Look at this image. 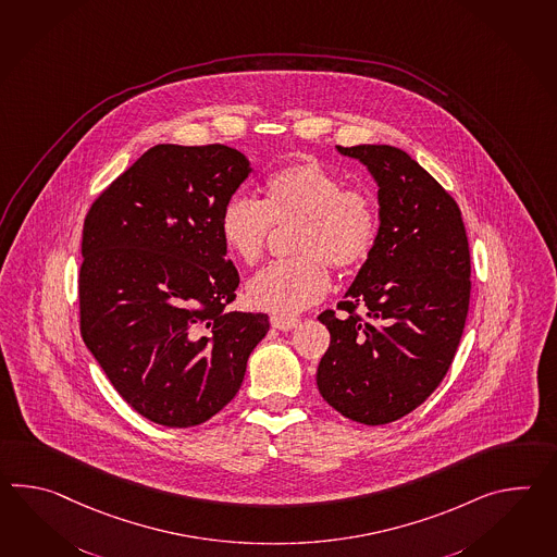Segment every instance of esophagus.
I'll return each mask as SVG.
<instances>
[{
    "instance_id": "34e87169",
    "label": "esophagus",
    "mask_w": 557,
    "mask_h": 557,
    "mask_svg": "<svg viewBox=\"0 0 557 557\" xmlns=\"http://www.w3.org/2000/svg\"><path fill=\"white\" fill-rule=\"evenodd\" d=\"M270 323H272V327L280 330V332H292L294 327H297L299 320H296V318H284V315H272Z\"/></svg>"
}]
</instances>
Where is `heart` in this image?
<instances>
[{
    "instance_id": "obj_1",
    "label": "heart",
    "mask_w": 557,
    "mask_h": 557,
    "mask_svg": "<svg viewBox=\"0 0 557 557\" xmlns=\"http://www.w3.org/2000/svg\"><path fill=\"white\" fill-rule=\"evenodd\" d=\"M346 182L318 161H301L272 173L261 201L232 198L220 213L223 248L253 265L263 258L275 225L297 223L294 260L275 261L253 275L248 299L275 315H296L330 289V270H351L368 260L377 239L380 215L370 191Z\"/></svg>"
}]
</instances>
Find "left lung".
I'll use <instances>...</instances> for the list:
<instances>
[{"label":"left lung","mask_w":557,"mask_h":557,"mask_svg":"<svg viewBox=\"0 0 557 557\" xmlns=\"http://www.w3.org/2000/svg\"><path fill=\"white\" fill-rule=\"evenodd\" d=\"M337 151L363 163L377 184L380 227L337 304L346 318L330 309L318 318L332 342L315 382L342 416L384 425L432 396L454 361L470 308V246L458 203L404 149Z\"/></svg>","instance_id":"obj_1"}]
</instances>
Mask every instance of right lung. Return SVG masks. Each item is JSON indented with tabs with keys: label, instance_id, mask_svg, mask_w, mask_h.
Masks as SVG:
<instances>
[{
	"label": "right lung",
	"instance_id": "1",
	"mask_svg": "<svg viewBox=\"0 0 557 557\" xmlns=\"http://www.w3.org/2000/svg\"><path fill=\"white\" fill-rule=\"evenodd\" d=\"M249 173L227 146L160 144L87 211L82 337L117 394L165 428L225 408L270 330L265 313L225 311L239 275L220 213Z\"/></svg>",
	"mask_w": 557,
	"mask_h": 557
}]
</instances>
